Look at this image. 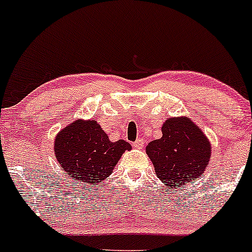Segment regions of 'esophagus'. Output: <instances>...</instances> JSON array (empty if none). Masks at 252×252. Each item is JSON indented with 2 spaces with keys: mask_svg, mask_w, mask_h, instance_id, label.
<instances>
[{
  "mask_svg": "<svg viewBox=\"0 0 252 252\" xmlns=\"http://www.w3.org/2000/svg\"><path fill=\"white\" fill-rule=\"evenodd\" d=\"M143 144H144L143 138H137V140L135 141V142H134V144H132V146H134L135 148L141 149V148H142V147H143Z\"/></svg>",
  "mask_w": 252,
  "mask_h": 252,
  "instance_id": "34e87169",
  "label": "esophagus"
}]
</instances>
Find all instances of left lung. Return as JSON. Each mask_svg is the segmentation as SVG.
Masks as SVG:
<instances>
[{"label":"left lung","mask_w":252,"mask_h":252,"mask_svg":"<svg viewBox=\"0 0 252 252\" xmlns=\"http://www.w3.org/2000/svg\"><path fill=\"white\" fill-rule=\"evenodd\" d=\"M161 131L146 148L156 176L167 189L192 184L210 162V141L189 117L167 118Z\"/></svg>","instance_id":"1"}]
</instances>
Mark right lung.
I'll list each match as a JSON object with an SVG mask.
<instances>
[{
  "instance_id": "1",
  "label": "right lung",
  "mask_w": 252,
  "mask_h": 252,
  "mask_svg": "<svg viewBox=\"0 0 252 252\" xmlns=\"http://www.w3.org/2000/svg\"><path fill=\"white\" fill-rule=\"evenodd\" d=\"M131 146L124 140L111 142L94 120H77L60 130L54 141L56 158L65 174L79 184H99L112 173Z\"/></svg>"
}]
</instances>
